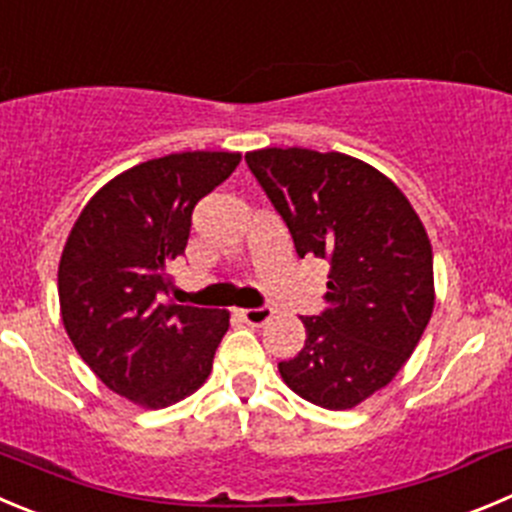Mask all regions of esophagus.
I'll use <instances>...</instances> for the list:
<instances>
[{"instance_id":"esophagus-1","label":"esophagus","mask_w":512,"mask_h":512,"mask_svg":"<svg viewBox=\"0 0 512 512\" xmlns=\"http://www.w3.org/2000/svg\"><path fill=\"white\" fill-rule=\"evenodd\" d=\"M240 315L242 321H247L250 326H265L272 318V308H267V305H262V308H245L240 310Z\"/></svg>"}]
</instances>
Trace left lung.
Returning a JSON list of instances; mask_svg holds the SVG:
<instances>
[{"mask_svg": "<svg viewBox=\"0 0 512 512\" xmlns=\"http://www.w3.org/2000/svg\"><path fill=\"white\" fill-rule=\"evenodd\" d=\"M245 161L298 257L331 265L328 308L303 318L305 346L280 376L315 407L353 409L399 374L432 318L427 229L389 176L353 156L293 146Z\"/></svg>", "mask_w": 512, "mask_h": 512, "instance_id": "left-lung-1", "label": "left lung"}]
</instances>
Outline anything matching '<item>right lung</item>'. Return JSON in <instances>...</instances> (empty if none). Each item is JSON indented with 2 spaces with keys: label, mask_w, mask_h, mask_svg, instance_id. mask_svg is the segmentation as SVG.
<instances>
[{
  "label": "right lung",
  "mask_w": 512,
  "mask_h": 512,
  "mask_svg": "<svg viewBox=\"0 0 512 512\" xmlns=\"http://www.w3.org/2000/svg\"><path fill=\"white\" fill-rule=\"evenodd\" d=\"M240 154L184 151L143 161L93 194L57 267L60 315L75 351L118 396L164 409L207 381L229 313L164 300L191 212Z\"/></svg>",
  "instance_id": "right-lung-1"
}]
</instances>
